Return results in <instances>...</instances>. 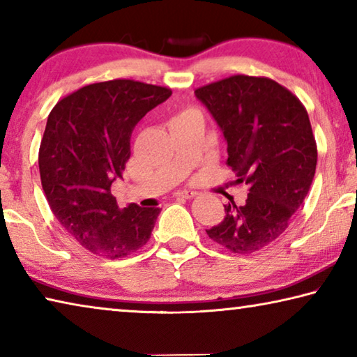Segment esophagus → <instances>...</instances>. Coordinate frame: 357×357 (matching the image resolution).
<instances>
[{
  "mask_svg": "<svg viewBox=\"0 0 357 357\" xmlns=\"http://www.w3.org/2000/svg\"><path fill=\"white\" fill-rule=\"evenodd\" d=\"M197 195H198V193L193 192V190H179V192L174 193V197H176V198H185V200H190V198H195Z\"/></svg>",
  "mask_w": 357,
  "mask_h": 357,
  "instance_id": "1",
  "label": "esophagus"
}]
</instances>
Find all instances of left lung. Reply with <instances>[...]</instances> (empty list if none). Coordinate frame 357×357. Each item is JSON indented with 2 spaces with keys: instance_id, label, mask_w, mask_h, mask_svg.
<instances>
[{
  "instance_id": "left-lung-1",
  "label": "left lung",
  "mask_w": 357,
  "mask_h": 357,
  "mask_svg": "<svg viewBox=\"0 0 357 357\" xmlns=\"http://www.w3.org/2000/svg\"><path fill=\"white\" fill-rule=\"evenodd\" d=\"M223 132L227 165L249 184L243 206L225 204V219L206 229L222 249L250 255L285 233L317 170V142L296 96L268 77L231 75L195 89Z\"/></svg>"
}]
</instances>
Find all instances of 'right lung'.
Returning a JSON list of instances; mask_svg holds the SVG:
<instances>
[{
  "label": "right lung",
  "mask_w": 357,
  "mask_h": 357,
  "mask_svg": "<svg viewBox=\"0 0 357 357\" xmlns=\"http://www.w3.org/2000/svg\"><path fill=\"white\" fill-rule=\"evenodd\" d=\"M172 96L157 84L116 78L64 96L48 114L39 148L40 183L70 236L102 258H124L148 243L159 208L119 209L112 184L123 178L130 135Z\"/></svg>",
  "instance_id": "right-lung-1"
}]
</instances>
